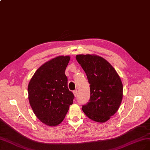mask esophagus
<instances>
[{
    "instance_id": "1",
    "label": "esophagus",
    "mask_w": 150,
    "mask_h": 150,
    "mask_svg": "<svg viewBox=\"0 0 150 150\" xmlns=\"http://www.w3.org/2000/svg\"><path fill=\"white\" fill-rule=\"evenodd\" d=\"M73 94H74V96L75 97H76L77 95V90L74 91H73Z\"/></svg>"
}]
</instances>
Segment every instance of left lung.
Instances as JSON below:
<instances>
[{
  "label": "left lung",
  "instance_id": "left-lung-1",
  "mask_svg": "<svg viewBox=\"0 0 150 150\" xmlns=\"http://www.w3.org/2000/svg\"><path fill=\"white\" fill-rule=\"evenodd\" d=\"M76 60L86 74L90 84L91 97L82 111L90 119L105 122L119 108L123 97V84L113 66L99 56L78 54Z\"/></svg>",
  "mask_w": 150,
  "mask_h": 150
}]
</instances>
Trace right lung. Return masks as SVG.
I'll list each match as a JSON object with an SVG mask.
<instances>
[{
	"label": "right lung",
	"mask_w": 150,
	"mask_h": 150,
	"mask_svg": "<svg viewBox=\"0 0 150 150\" xmlns=\"http://www.w3.org/2000/svg\"><path fill=\"white\" fill-rule=\"evenodd\" d=\"M69 56H60L41 66L28 86V100L38 119L45 125L56 126L64 120L73 93L68 87L65 70Z\"/></svg>",
	"instance_id": "1"
}]
</instances>
